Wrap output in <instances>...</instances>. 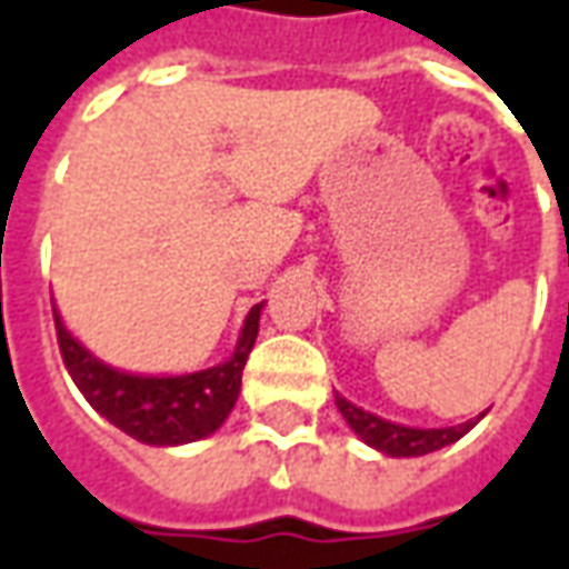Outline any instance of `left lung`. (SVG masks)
<instances>
[{"label":"left lung","instance_id":"1","mask_svg":"<svg viewBox=\"0 0 569 569\" xmlns=\"http://www.w3.org/2000/svg\"><path fill=\"white\" fill-rule=\"evenodd\" d=\"M335 406L345 415V420L359 439L371 445V448H378L381 453H387V457H420V453L439 451L445 445L463 439L466 432L476 427L478 418H485V415H478L476 420H466V423H457V427L418 429L383 420L378 415H371V411H362L353 402H347L345 396H335Z\"/></svg>","mask_w":569,"mask_h":569}]
</instances>
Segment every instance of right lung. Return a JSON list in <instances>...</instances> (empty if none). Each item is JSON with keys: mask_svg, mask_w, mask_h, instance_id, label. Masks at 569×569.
Instances as JSON below:
<instances>
[{"mask_svg": "<svg viewBox=\"0 0 569 569\" xmlns=\"http://www.w3.org/2000/svg\"><path fill=\"white\" fill-rule=\"evenodd\" d=\"M259 317L261 305H256L249 310L234 357L228 362L176 378H142L109 369L67 332L57 310L54 326L63 366L84 399L109 423L146 445H186L216 432L231 415L240 393L243 366L259 335Z\"/></svg>", "mask_w": 569, "mask_h": 569, "instance_id": "obj_1", "label": "right lung"}]
</instances>
